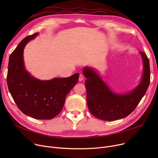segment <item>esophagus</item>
Instances as JSON below:
<instances>
[{
  "label": "esophagus",
  "mask_w": 158,
  "mask_h": 158,
  "mask_svg": "<svg viewBox=\"0 0 158 158\" xmlns=\"http://www.w3.org/2000/svg\"><path fill=\"white\" fill-rule=\"evenodd\" d=\"M84 76H83V75H82V74H80L79 75V81H82V80H83L84 79Z\"/></svg>",
  "instance_id": "34e87169"
}]
</instances>
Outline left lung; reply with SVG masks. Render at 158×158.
I'll list each match as a JSON object with an SVG mask.
<instances>
[{"instance_id": "8db88e82", "label": "left lung", "mask_w": 158, "mask_h": 158, "mask_svg": "<svg viewBox=\"0 0 158 158\" xmlns=\"http://www.w3.org/2000/svg\"><path fill=\"white\" fill-rule=\"evenodd\" d=\"M143 61V74L138 86L126 94L113 92L97 70L85 66L82 73L86 78L85 86L88 109L94 117L106 121L125 118L135 110L150 84V64L147 55L139 52Z\"/></svg>"}]
</instances>
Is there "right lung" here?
I'll return each instance as SVG.
<instances>
[{
    "instance_id": "1",
    "label": "right lung",
    "mask_w": 158,
    "mask_h": 158,
    "mask_svg": "<svg viewBox=\"0 0 158 158\" xmlns=\"http://www.w3.org/2000/svg\"><path fill=\"white\" fill-rule=\"evenodd\" d=\"M38 32L25 38L10 56L7 75L8 89L19 110L38 120H51L59 114L66 96L77 83L79 74L69 77L43 81L33 77L25 68L23 49Z\"/></svg>"
}]
</instances>
